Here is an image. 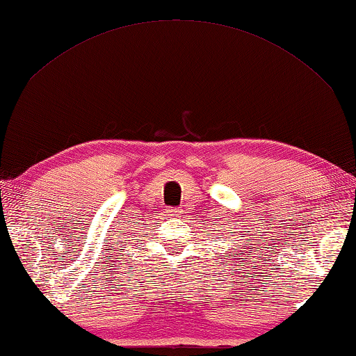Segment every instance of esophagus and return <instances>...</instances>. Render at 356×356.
<instances>
[{
  "label": "esophagus",
  "instance_id": "obj_1",
  "mask_svg": "<svg viewBox=\"0 0 356 356\" xmlns=\"http://www.w3.org/2000/svg\"><path fill=\"white\" fill-rule=\"evenodd\" d=\"M169 212H171L172 217H179L180 212H182V211H180V209H171V211H169Z\"/></svg>",
  "mask_w": 356,
  "mask_h": 356
}]
</instances>
